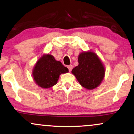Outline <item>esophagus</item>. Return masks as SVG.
Wrapping results in <instances>:
<instances>
[{
	"label": "esophagus",
	"instance_id": "obj_1",
	"mask_svg": "<svg viewBox=\"0 0 134 134\" xmlns=\"http://www.w3.org/2000/svg\"><path fill=\"white\" fill-rule=\"evenodd\" d=\"M68 68L69 72H71V70H72V65H69V66H68Z\"/></svg>",
	"mask_w": 134,
	"mask_h": 134
}]
</instances>
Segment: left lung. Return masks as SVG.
<instances>
[{"label":"left lung","instance_id":"left-lung-1","mask_svg":"<svg viewBox=\"0 0 134 134\" xmlns=\"http://www.w3.org/2000/svg\"><path fill=\"white\" fill-rule=\"evenodd\" d=\"M78 63L71 72L79 84L88 90L100 86L105 77V68L98 55L92 51L81 52L78 56Z\"/></svg>","mask_w":134,"mask_h":134}]
</instances>
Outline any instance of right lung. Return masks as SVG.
Segmentation results:
<instances>
[{
    "mask_svg": "<svg viewBox=\"0 0 134 134\" xmlns=\"http://www.w3.org/2000/svg\"><path fill=\"white\" fill-rule=\"evenodd\" d=\"M68 69L50 54H44L37 61L32 70L36 84L44 88L57 84L60 75L68 72Z\"/></svg>",
    "mask_w": 134,
    "mask_h": 134,
    "instance_id": "right-lung-1",
    "label": "right lung"
}]
</instances>
